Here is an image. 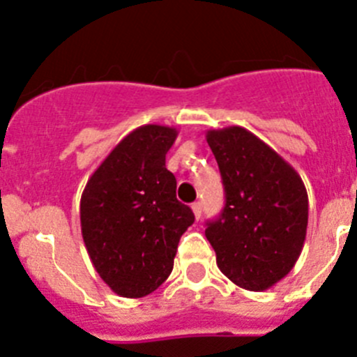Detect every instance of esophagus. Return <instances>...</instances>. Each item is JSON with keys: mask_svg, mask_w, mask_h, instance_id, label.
I'll return each mask as SVG.
<instances>
[{"mask_svg": "<svg viewBox=\"0 0 357 357\" xmlns=\"http://www.w3.org/2000/svg\"><path fill=\"white\" fill-rule=\"evenodd\" d=\"M191 209H193L195 218H197V220H200V216H202V204H200V202H195L193 206H191Z\"/></svg>", "mask_w": 357, "mask_h": 357, "instance_id": "esophagus-1", "label": "esophagus"}]
</instances>
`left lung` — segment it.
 I'll return each instance as SVG.
<instances>
[{"label":"left lung","instance_id":"left-lung-1","mask_svg":"<svg viewBox=\"0 0 357 357\" xmlns=\"http://www.w3.org/2000/svg\"><path fill=\"white\" fill-rule=\"evenodd\" d=\"M225 188L222 216L206 238L223 275L239 288L264 291L295 266L307 230V191L273 148L243 127L207 130Z\"/></svg>","mask_w":357,"mask_h":357}]
</instances>
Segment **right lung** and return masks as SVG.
Segmentation results:
<instances>
[{"mask_svg":"<svg viewBox=\"0 0 357 357\" xmlns=\"http://www.w3.org/2000/svg\"><path fill=\"white\" fill-rule=\"evenodd\" d=\"M178 130L143 125L125 135L89 176L80 225L94 270L119 296L155 291L173 270L176 247L195 214L176 200L166 153Z\"/></svg>","mask_w":357,"mask_h":357,"instance_id":"obj_1","label":"right lung"}]
</instances>
